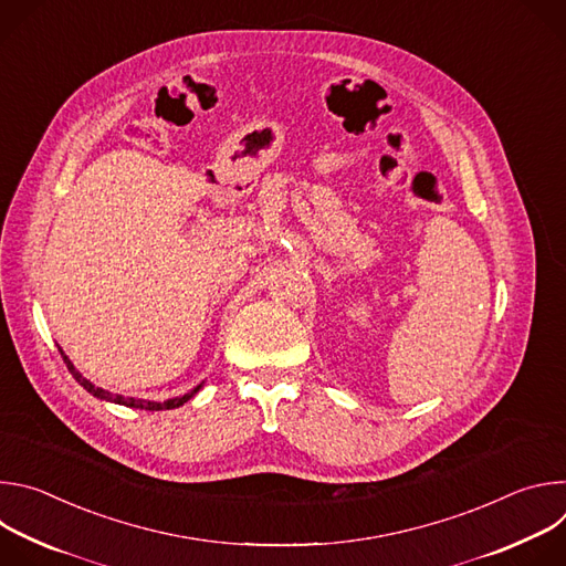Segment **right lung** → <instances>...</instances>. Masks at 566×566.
<instances>
[{
	"label": "right lung",
	"mask_w": 566,
	"mask_h": 566,
	"mask_svg": "<svg viewBox=\"0 0 566 566\" xmlns=\"http://www.w3.org/2000/svg\"><path fill=\"white\" fill-rule=\"evenodd\" d=\"M60 349V347H57ZM60 356H62V360H64V365H66V369L71 371V376L83 385L90 394H94L96 398H101V400H109V402H118V406H125V408H134V410H149V412H158V410H175V408H179V406H184V402H188L199 389H201V385H197L195 389H190L188 394H184V396H177V398H168V400H164V402H156V400H143V398H132V396H120V394H112V391H107V389H103V387H96L92 380H87L83 374H80L75 367H73V363L66 358V354L60 349Z\"/></svg>",
	"instance_id": "1"
}]
</instances>
